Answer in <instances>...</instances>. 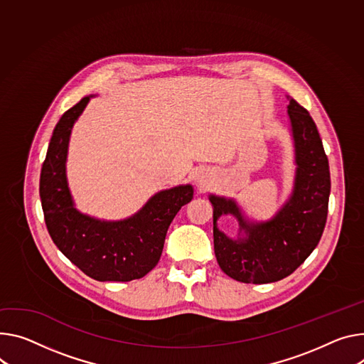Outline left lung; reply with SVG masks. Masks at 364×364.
<instances>
[{
  "mask_svg": "<svg viewBox=\"0 0 364 364\" xmlns=\"http://www.w3.org/2000/svg\"><path fill=\"white\" fill-rule=\"evenodd\" d=\"M287 113L296 151V177L290 200L266 223H247L234 200L210 196L213 206V242L219 267L242 283H272L290 276L318 245L328 215L331 190L329 165L316 124L308 110L289 98ZM232 213L247 239L229 240L215 220Z\"/></svg>",
  "mask_w": 364,
  "mask_h": 364,
  "instance_id": "8db88e82",
  "label": "left lung"
}]
</instances>
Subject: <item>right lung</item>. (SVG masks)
Instances as JSON below:
<instances>
[{
	"label": "right lung",
	"mask_w": 364,
	"mask_h": 364,
	"mask_svg": "<svg viewBox=\"0 0 364 364\" xmlns=\"http://www.w3.org/2000/svg\"><path fill=\"white\" fill-rule=\"evenodd\" d=\"M90 97L65 112L56 123L41 171V200L49 235L71 262L98 282H130L148 274L159 261L168 226L193 199V187L164 190L132 218L102 222L73 205L65 161L73 126Z\"/></svg>",
	"instance_id": "add662e5"
}]
</instances>
